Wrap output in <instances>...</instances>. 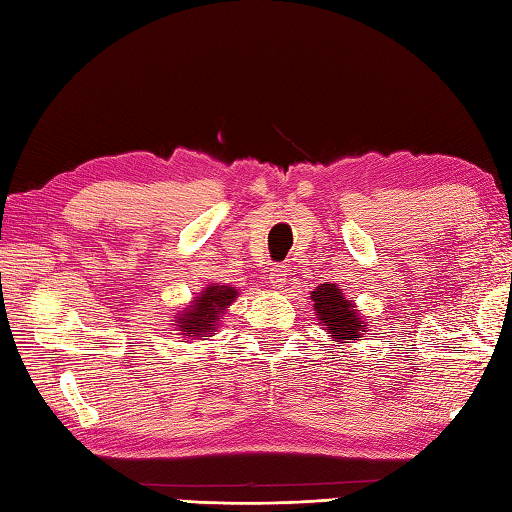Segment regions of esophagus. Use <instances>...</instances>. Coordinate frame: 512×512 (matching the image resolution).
Wrapping results in <instances>:
<instances>
[{
  "label": "esophagus",
  "instance_id": "esophagus-1",
  "mask_svg": "<svg viewBox=\"0 0 512 512\" xmlns=\"http://www.w3.org/2000/svg\"><path fill=\"white\" fill-rule=\"evenodd\" d=\"M286 275H288L286 266H275V268L270 270V273H268V281H270V286H273V288H281V286H284Z\"/></svg>",
  "mask_w": 512,
  "mask_h": 512
}]
</instances>
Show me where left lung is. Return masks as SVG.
<instances>
[{
	"label": "left lung",
	"mask_w": 512,
	"mask_h": 512,
	"mask_svg": "<svg viewBox=\"0 0 512 512\" xmlns=\"http://www.w3.org/2000/svg\"><path fill=\"white\" fill-rule=\"evenodd\" d=\"M312 310L317 314V321L323 325L325 332L332 336L336 343H356L363 341L367 334V319L361 317V310L356 308L352 299H347L345 292L325 281L310 292Z\"/></svg>",
	"instance_id": "8db88e82"
}]
</instances>
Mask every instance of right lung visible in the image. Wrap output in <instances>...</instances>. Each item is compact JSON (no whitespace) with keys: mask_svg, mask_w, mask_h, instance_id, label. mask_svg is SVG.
<instances>
[{"mask_svg":"<svg viewBox=\"0 0 512 512\" xmlns=\"http://www.w3.org/2000/svg\"><path fill=\"white\" fill-rule=\"evenodd\" d=\"M237 295V288L228 284H209L200 292H193L189 306L173 312V330L184 341H198L202 336H215L217 328H220V319L226 314V308L237 299Z\"/></svg>","mask_w":512,"mask_h":512,"instance_id":"add662e5","label":"right lung"}]
</instances>
